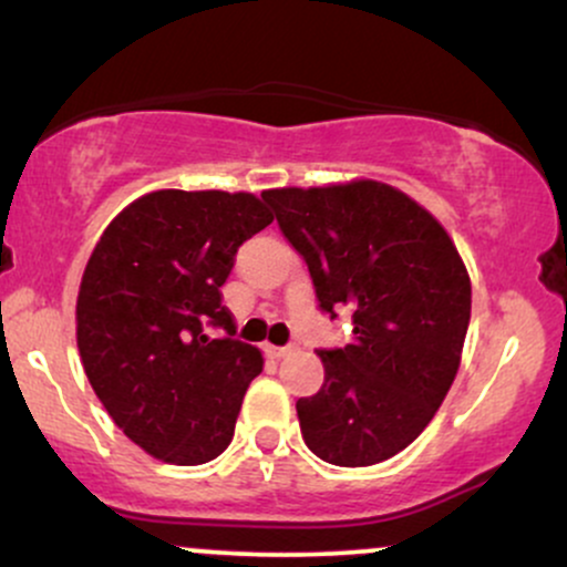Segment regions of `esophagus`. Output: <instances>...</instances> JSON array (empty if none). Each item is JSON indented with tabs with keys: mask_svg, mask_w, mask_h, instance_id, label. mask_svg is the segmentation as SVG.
Returning a JSON list of instances; mask_svg holds the SVG:
<instances>
[{
	"mask_svg": "<svg viewBox=\"0 0 567 567\" xmlns=\"http://www.w3.org/2000/svg\"><path fill=\"white\" fill-rule=\"evenodd\" d=\"M266 351H269V354L275 357V360H285V357H288L292 349L290 347H269Z\"/></svg>",
	"mask_w": 567,
	"mask_h": 567,
	"instance_id": "34e87169",
	"label": "esophagus"
}]
</instances>
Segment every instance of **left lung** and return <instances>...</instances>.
Instances as JSON below:
<instances>
[{
	"label": "left lung",
	"instance_id": "left-lung-1",
	"mask_svg": "<svg viewBox=\"0 0 567 567\" xmlns=\"http://www.w3.org/2000/svg\"><path fill=\"white\" fill-rule=\"evenodd\" d=\"M261 197L322 309L354 320L347 347L320 351V392L296 402L303 442L328 464H381L424 432L458 373L472 315L464 258L426 207L381 181Z\"/></svg>",
	"mask_w": 567,
	"mask_h": 567
}]
</instances>
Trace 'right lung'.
Returning a JSON list of instances; mask_svg holds the SVG:
<instances>
[{"instance_id":"obj_1","label":"right lung","mask_w":567,"mask_h":567,"mask_svg":"<svg viewBox=\"0 0 567 567\" xmlns=\"http://www.w3.org/2000/svg\"><path fill=\"white\" fill-rule=\"evenodd\" d=\"M275 220L250 192L159 188L106 226L76 296V347L114 424L157 461L229 447L261 349L234 341L220 285L237 247ZM224 327L213 339L206 328Z\"/></svg>"}]
</instances>
